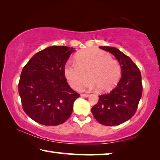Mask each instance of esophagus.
Wrapping results in <instances>:
<instances>
[{"label": "esophagus", "instance_id": "1", "mask_svg": "<svg viewBox=\"0 0 160 160\" xmlns=\"http://www.w3.org/2000/svg\"><path fill=\"white\" fill-rule=\"evenodd\" d=\"M81 97H89V94H81Z\"/></svg>", "mask_w": 160, "mask_h": 160}]
</instances>
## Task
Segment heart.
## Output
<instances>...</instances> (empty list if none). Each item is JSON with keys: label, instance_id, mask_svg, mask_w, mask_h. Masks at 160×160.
<instances>
[{"label": "heart", "instance_id": "b5f03b06", "mask_svg": "<svg viewBox=\"0 0 160 160\" xmlns=\"http://www.w3.org/2000/svg\"><path fill=\"white\" fill-rule=\"evenodd\" d=\"M63 72L72 88H77L78 86V89L81 91L98 88L104 92L118 83L121 76V66L107 52L90 48L78 52L75 62L67 61ZM88 74L90 80L83 83Z\"/></svg>", "mask_w": 160, "mask_h": 160}]
</instances>
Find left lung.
<instances>
[{
    "mask_svg": "<svg viewBox=\"0 0 160 160\" xmlns=\"http://www.w3.org/2000/svg\"><path fill=\"white\" fill-rule=\"evenodd\" d=\"M100 49L114 55L120 63L122 77L111 92L99 96L92 112L98 122L106 126L119 125L135 114L142 96L141 74L130 58L118 49L104 46Z\"/></svg>",
    "mask_w": 160,
    "mask_h": 160,
    "instance_id": "1",
    "label": "left lung"
}]
</instances>
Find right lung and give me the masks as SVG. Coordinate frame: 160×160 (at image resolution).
I'll list each match as a JSON object with an SVG mask.
<instances>
[{"mask_svg":"<svg viewBox=\"0 0 160 160\" xmlns=\"http://www.w3.org/2000/svg\"><path fill=\"white\" fill-rule=\"evenodd\" d=\"M74 51L50 46L34 54L23 68L18 87L22 108L36 122L57 126L70 118L80 94L66 82L63 67Z\"/></svg>","mask_w":160,"mask_h":160,"instance_id":"1","label":"right lung"}]
</instances>
